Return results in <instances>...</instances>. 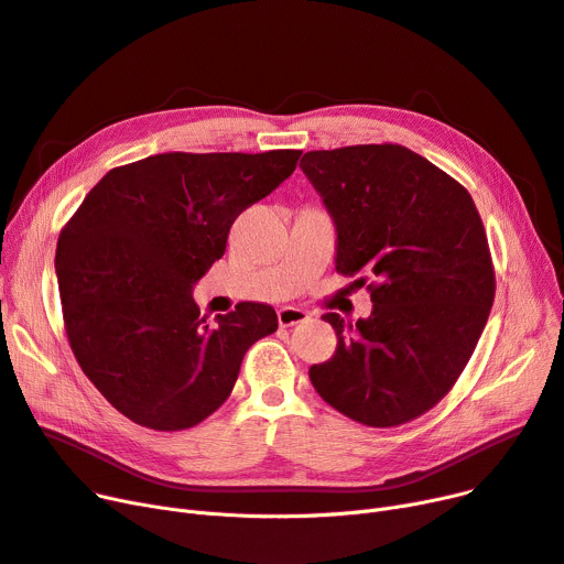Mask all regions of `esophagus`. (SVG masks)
Returning <instances> with one entry per match:
<instances>
[{
  "label": "esophagus",
  "instance_id": "obj_1",
  "mask_svg": "<svg viewBox=\"0 0 564 564\" xmlns=\"http://www.w3.org/2000/svg\"><path fill=\"white\" fill-rule=\"evenodd\" d=\"M310 314L301 307H294V305H286V307H280L278 312V322L280 326H296V324H303L307 322Z\"/></svg>",
  "mask_w": 564,
  "mask_h": 564
}]
</instances>
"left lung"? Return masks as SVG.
<instances>
[{"mask_svg":"<svg viewBox=\"0 0 564 564\" xmlns=\"http://www.w3.org/2000/svg\"><path fill=\"white\" fill-rule=\"evenodd\" d=\"M301 169L335 224V270L368 284L372 312L326 319L337 347L310 368L345 416L391 427L448 393L475 351L495 299L475 200L421 154L384 143L305 152Z\"/></svg>","mask_w":564,"mask_h":564,"instance_id":"obj_1","label":"left lung"}]
</instances>
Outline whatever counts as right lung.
I'll use <instances>...</instances> for the list:
<instances>
[{
    "label": "right lung",
    "mask_w": 564,
    "mask_h": 564,
    "mask_svg": "<svg viewBox=\"0 0 564 564\" xmlns=\"http://www.w3.org/2000/svg\"><path fill=\"white\" fill-rule=\"evenodd\" d=\"M301 150L164 152L108 171L62 229L55 273L69 345L120 414L185 431L234 391L245 351L278 330L263 303L208 324L192 289L236 217L294 173Z\"/></svg>",
    "instance_id": "obj_1"
}]
</instances>
